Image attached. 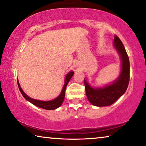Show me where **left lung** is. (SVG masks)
I'll return each instance as SVG.
<instances>
[{"mask_svg":"<svg viewBox=\"0 0 146 146\" xmlns=\"http://www.w3.org/2000/svg\"><path fill=\"white\" fill-rule=\"evenodd\" d=\"M113 45L120 56L121 60V70L116 80L110 85L101 88H93L84 79L86 93L88 99L92 104L96 106H107L115 102L126 91L129 81V60L123 43L115 35Z\"/></svg>","mask_w":146,"mask_h":146,"instance_id":"1","label":"left lung"}]
</instances>
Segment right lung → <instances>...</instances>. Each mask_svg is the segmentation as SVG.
<instances>
[{
	"instance_id": "add662e5",
	"label": "right lung",
	"mask_w": 146,
	"mask_h": 146,
	"mask_svg": "<svg viewBox=\"0 0 146 146\" xmlns=\"http://www.w3.org/2000/svg\"><path fill=\"white\" fill-rule=\"evenodd\" d=\"M74 74V72H70L66 76L65 83H64V85L62 90L59 96L57 97L56 99L52 100H50V101H40V100H38L33 99L29 97L25 92H24L23 90L21 89V86L19 84V80H17L18 86H19V88L20 90V91H21L22 95L24 96V98H25L27 100L33 104L35 105L36 106L41 108H43L45 110H55L60 106L62 104L64 99V97H65V91H66V88L67 84L69 82V81L70 80L71 78L72 77Z\"/></svg>"
}]
</instances>
